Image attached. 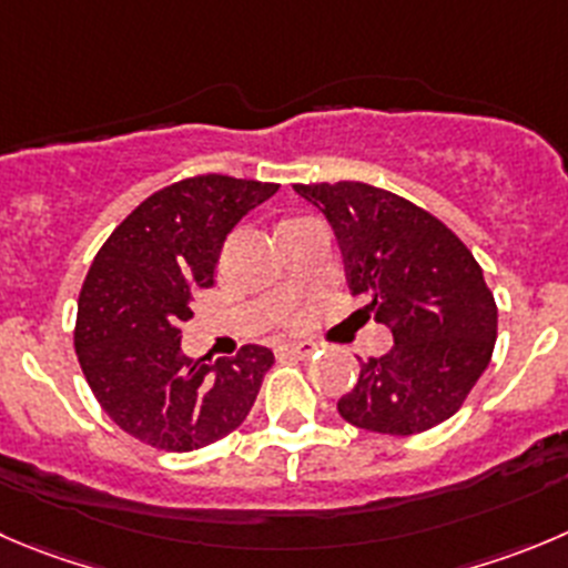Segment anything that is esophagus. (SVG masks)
Instances as JSON below:
<instances>
[{"instance_id":"34e87169","label":"esophagus","mask_w":568,"mask_h":568,"mask_svg":"<svg viewBox=\"0 0 568 568\" xmlns=\"http://www.w3.org/2000/svg\"><path fill=\"white\" fill-rule=\"evenodd\" d=\"M316 353L314 342H288L280 347V356H291V358H311Z\"/></svg>"}]
</instances>
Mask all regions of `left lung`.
<instances>
[{
	"label": "left lung",
	"instance_id": "1",
	"mask_svg": "<svg viewBox=\"0 0 568 568\" xmlns=\"http://www.w3.org/2000/svg\"><path fill=\"white\" fill-rule=\"evenodd\" d=\"M325 212L353 296L395 347L362 362L338 415L378 434H420L465 404L487 369L499 311L470 248L432 212L364 182L294 184Z\"/></svg>",
	"mask_w": 568,
	"mask_h": 568
}]
</instances>
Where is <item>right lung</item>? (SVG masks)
<instances>
[{"label":"right lung","mask_w":568,"mask_h":568,"mask_svg":"<svg viewBox=\"0 0 568 568\" xmlns=\"http://www.w3.org/2000/svg\"><path fill=\"white\" fill-rule=\"evenodd\" d=\"M280 184L221 173L148 195L109 235L78 296L75 353L105 415L140 443L195 452L246 420L274 353L187 358L182 325L212 288L226 235Z\"/></svg>","instance_id":"add662e5"}]
</instances>
